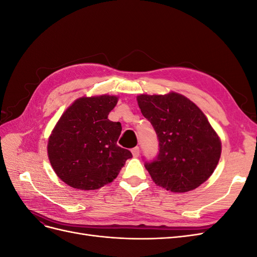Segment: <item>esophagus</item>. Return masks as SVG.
<instances>
[{
	"label": "esophagus",
	"instance_id": "obj_1",
	"mask_svg": "<svg viewBox=\"0 0 257 257\" xmlns=\"http://www.w3.org/2000/svg\"><path fill=\"white\" fill-rule=\"evenodd\" d=\"M139 152H141V150H139L138 147H135L134 149H132V154H133L134 158H138L139 157Z\"/></svg>",
	"mask_w": 257,
	"mask_h": 257
}]
</instances>
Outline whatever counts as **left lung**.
<instances>
[{"label": "left lung", "instance_id": "1", "mask_svg": "<svg viewBox=\"0 0 257 257\" xmlns=\"http://www.w3.org/2000/svg\"><path fill=\"white\" fill-rule=\"evenodd\" d=\"M137 103L159 138L158 158L145 165L153 182L184 193L207 181L220 161L222 145L198 106L176 92L141 94Z\"/></svg>", "mask_w": 257, "mask_h": 257}]
</instances>
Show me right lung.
Here are the masks:
<instances>
[{"mask_svg": "<svg viewBox=\"0 0 257 257\" xmlns=\"http://www.w3.org/2000/svg\"><path fill=\"white\" fill-rule=\"evenodd\" d=\"M115 95L77 98L61 115L48 139L47 152L54 173L77 190H97L112 182L132 153L116 145L120 122L108 114Z\"/></svg>", "mask_w": 257, "mask_h": 257, "instance_id": "obj_1", "label": "right lung"}]
</instances>
